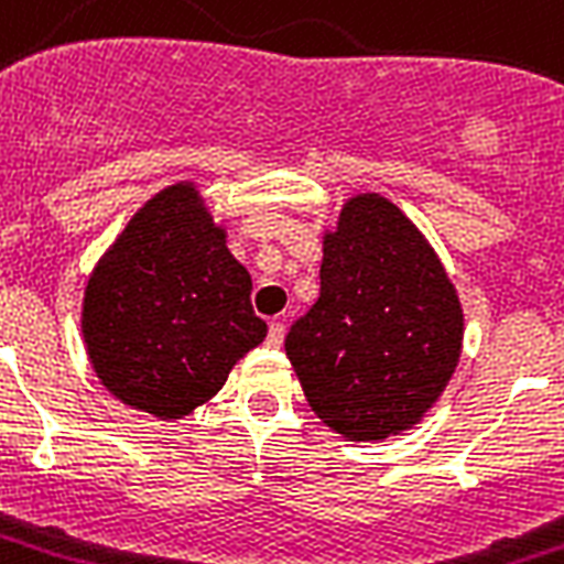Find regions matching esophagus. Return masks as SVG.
Here are the masks:
<instances>
[{"mask_svg":"<svg viewBox=\"0 0 564 564\" xmlns=\"http://www.w3.org/2000/svg\"><path fill=\"white\" fill-rule=\"evenodd\" d=\"M283 334H286V325H283L281 319H274L272 325H269V337H265V343H269L272 349H278L283 343Z\"/></svg>","mask_w":564,"mask_h":564,"instance_id":"esophagus-1","label":"esophagus"}]
</instances>
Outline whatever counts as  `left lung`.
Returning a JSON list of instances; mask_svg holds the SVG:
<instances>
[{"mask_svg":"<svg viewBox=\"0 0 564 564\" xmlns=\"http://www.w3.org/2000/svg\"><path fill=\"white\" fill-rule=\"evenodd\" d=\"M319 281L283 343L316 416L351 441L414 425L462 351V307L435 251L390 200L351 197Z\"/></svg>","mask_w":564,"mask_h":564,"instance_id":"left-lung-1","label":"left lung"}]
</instances>
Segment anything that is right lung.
<instances>
[{"instance_id": "add662e5", "label": "right lung", "mask_w": 564, "mask_h": 564, "mask_svg": "<svg viewBox=\"0 0 564 564\" xmlns=\"http://www.w3.org/2000/svg\"><path fill=\"white\" fill-rule=\"evenodd\" d=\"M82 334L102 384L162 420L192 414L263 343L251 274L188 183L148 200L102 257L85 290Z\"/></svg>"}]
</instances>
